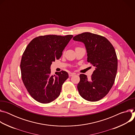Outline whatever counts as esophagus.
Returning <instances> with one entry per match:
<instances>
[{"instance_id":"1","label":"esophagus","mask_w":135,"mask_h":135,"mask_svg":"<svg viewBox=\"0 0 135 135\" xmlns=\"http://www.w3.org/2000/svg\"><path fill=\"white\" fill-rule=\"evenodd\" d=\"M74 74V73H72V72H70L69 73V77H71V76H73V75Z\"/></svg>"}]
</instances>
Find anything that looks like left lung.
Listing matches in <instances>:
<instances>
[{"instance_id": "8db88e82", "label": "left lung", "mask_w": 135, "mask_h": 135, "mask_svg": "<svg viewBox=\"0 0 135 135\" xmlns=\"http://www.w3.org/2000/svg\"><path fill=\"white\" fill-rule=\"evenodd\" d=\"M73 40L84 44L87 62L95 67L91 78L80 74L78 92L87 101H99L108 94L115 81L117 70L115 49L106 37L89 32L77 35Z\"/></svg>"}]
</instances>
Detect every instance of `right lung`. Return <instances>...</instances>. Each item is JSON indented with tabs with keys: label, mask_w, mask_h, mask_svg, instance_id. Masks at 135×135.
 <instances>
[{
	"label": "right lung",
	"mask_w": 135,
	"mask_h": 135,
	"mask_svg": "<svg viewBox=\"0 0 135 135\" xmlns=\"http://www.w3.org/2000/svg\"><path fill=\"white\" fill-rule=\"evenodd\" d=\"M72 37V35L40 36L32 40L26 47L20 64L21 77L28 92L37 101L50 103L60 95L69 74L62 71L52 76L51 65L62 56Z\"/></svg>",
	"instance_id": "add662e5"
}]
</instances>
